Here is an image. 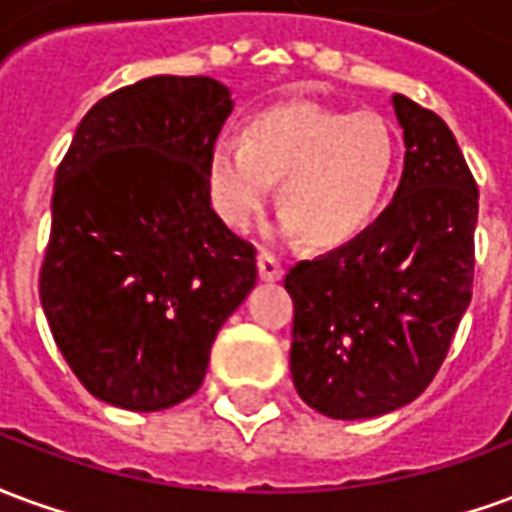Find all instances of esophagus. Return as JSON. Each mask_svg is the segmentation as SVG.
Masks as SVG:
<instances>
[{"instance_id": "obj_1", "label": "esophagus", "mask_w": 512, "mask_h": 512, "mask_svg": "<svg viewBox=\"0 0 512 512\" xmlns=\"http://www.w3.org/2000/svg\"><path fill=\"white\" fill-rule=\"evenodd\" d=\"M257 271H260V279H266V282L282 279V263L271 252H266V249L257 252Z\"/></svg>"}]
</instances>
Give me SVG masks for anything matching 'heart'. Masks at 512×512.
I'll return each mask as SVG.
<instances>
[{"label":"heart","mask_w":512,"mask_h":512,"mask_svg":"<svg viewBox=\"0 0 512 512\" xmlns=\"http://www.w3.org/2000/svg\"><path fill=\"white\" fill-rule=\"evenodd\" d=\"M397 145L384 117L288 104L219 136L208 153L213 211L249 230L279 180V230L315 246H340L376 219L395 172Z\"/></svg>","instance_id":"heart-1"}]
</instances>
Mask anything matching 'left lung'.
<instances>
[{"instance_id":"8db88e82","label":"left lung","mask_w":512,"mask_h":512,"mask_svg":"<svg viewBox=\"0 0 512 512\" xmlns=\"http://www.w3.org/2000/svg\"><path fill=\"white\" fill-rule=\"evenodd\" d=\"M403 175L365 233L285 277L290 376L332 419H370L425 392L472 301L477 183L447 123L392 95Z\"/></svg>"}]
</instances>
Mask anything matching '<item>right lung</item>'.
<instances>
[{
    "label": "right lung",
    "mask_w": 512,
    "mask_h": 512,
    "mask_svg": "<svg viewBox=\"0 0 512 512\" xmlns=\"http://www.w3.org/2000/svg\"><path fill=\"white\" fill-rule=\"evenodd\" d=\"M230 112L216 79L150 76L101 98L57 169L40 304L73 376L109 406L194 395L255 288V246L216 216L205 180Z\"/></svg>",
    "instance_id": "right-lung-1"
}]
</instances>
